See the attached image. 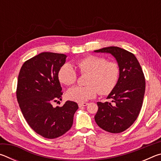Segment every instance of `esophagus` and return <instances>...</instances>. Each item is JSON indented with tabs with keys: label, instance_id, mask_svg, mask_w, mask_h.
Masks as SVG:
<instances>
[{
	"label": "esophagus",
	"instance_id": "34e87169",
	"mask_svg": "<svg viewBox=\"0 0 161 161\" xmlns=\"http://www.w3.org/2000/svg\"><path fill=\"white\" fill-rule=\"evenodd\" d=\"M88 104H89L88 103H80L78 104V106H79V107L81 108V107H86V106Z\"/></svg>",
	"mask_w": 161,
	"mask_h": 161
}]
</instances>
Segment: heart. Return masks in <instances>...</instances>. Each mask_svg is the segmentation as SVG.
I'll use <instances>...</instances> for the list:
<instances>
[{"label":"heart","mask_w":161,"mask_h":161,"mask_svg":"<svg viewBox=\"0 0 161 161\" xmlns=\"http://www.w3.org/2000/svg\"><path fill=\"white\" fill-rule=\"evenodd\" d=\"M81 74H88L87 86H76L67 92V98L73 102L83 103L94 99L98 94H108L113 90L119 77V67L114 62L107 61L103 57L88 55L76 62ZM77 72L69 62H65L58 71L62 84L72 85L77 80Z\"/></svg>","instance_id":"b5f03b06"}]
</instances>
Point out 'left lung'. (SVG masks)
<instances>
[{
    "instance_id": "1",
    "label": "left lung",
    "mask_w": 161,
    "mask_h": 161,
    "mask_svg": "<svg viewBox=\"0 0 161 161\" xmlns=\"http://www.w3.org/2000/svg\"><path fill=\"white\" fill-rule=\"evenodd\" d=\"M94 53L110 54L119 67V77L107 99L111 102H97L94 119L101 129L118 133L133 124L142 107L146 81L141 67L135 55L118 47H103Z\"/></svg>"
}]
</instances>
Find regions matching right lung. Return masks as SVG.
<instances>
[{"label": "right lung", "mask_w": 161, "mask_h": 161, "mask_svg": "<svg viewBox=\"0 0 161 161\" xmlns=\"http://www.w3.org/2000/svg\"><path fill=\"white\" fill-rule=\"evenodd\" d=\"M67 57L42 53L26 61L18 75L16 94L24 118L35 132L50 139L71 129L78 109L77 103L72 101H67L62 107L54 108L52 104L62 100L58 71Z\"/></svg>", "instance_id": "obj_1"}]
</instances>
